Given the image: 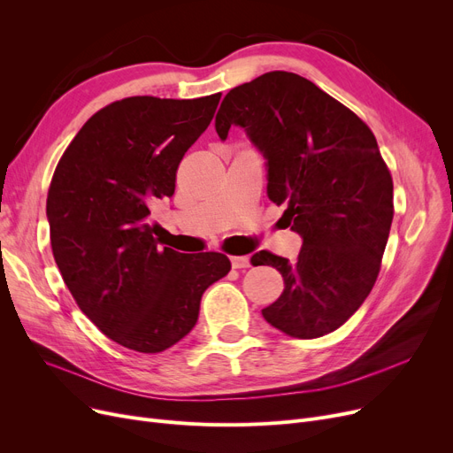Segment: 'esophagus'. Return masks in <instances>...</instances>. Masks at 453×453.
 <instances>
[{
    "instance_id": "1",
    "label": "esophagus",
    "mask_w": 453,
    "mask_h": 453,
    "mask_svg": "<svg viewBox=\"0 0 453 453\" xmlns=\"http://www.w3.org/2000/svg\"><path fill=\"white\" fill-rule=\"evenodd\" d=\"M231 260V266L234 270H241V268H250V257H241V255H234V257H229Z\"/></svg>"
}]
</instances>
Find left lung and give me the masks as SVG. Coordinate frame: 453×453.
<instances>
[{
  "mask_svg": "<svg viewBox=\"0 0 453 453\" xmlns=\"http://www.w3.org/2000/svg\"><path fill=\"white\" fill-rule=\"evenodd\" d=\"M242 127L268 159V196L303 236L294 263L258 251L284 290L263 311L284 334L314 340L340 328L372 290L393 222V178L371 128L314 82L270 71L233 88L217 132Z\"/></svg>",
  "mask_w": 453,
  "mask_h": 453,
  "instance_id": "1",
  "label": "left lung"
}]
</instances>
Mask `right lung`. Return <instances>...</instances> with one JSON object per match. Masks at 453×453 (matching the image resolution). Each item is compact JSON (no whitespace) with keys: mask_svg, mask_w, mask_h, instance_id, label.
Segmentation results:
<instances>
[{"mask_svg":"<svg viewBox=\"0 0 453 453\" xmlns=\"http://www.w3.org/2000/svg\"><path fill=\"white\" fill-rule=\"evenodd\" d=\"M220 97L115 101L88 119L55 169L47 193L55 263L81 311L127 349L154 354L185 338L203 292L231 270L222 253L163 246L152 222Z\"/></svg>","mask_w":453,"mask_h":453,"instance_id":"obj_1","label":"right lung"}]
</instances>
